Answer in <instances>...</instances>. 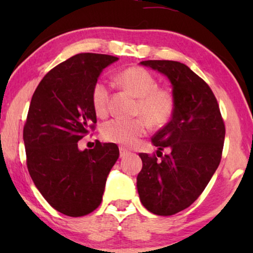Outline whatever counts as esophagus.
<instances>
[{"label": "esophagus", "mask_w": 253, "mask_h": 253, "mask_svg": "<svg viewBox=\"0 0 253 253\" xmlns=\"http://www.w3.org/2000/svg\"><path fill=\"white\" fill-rule=\"evenodd\" d=\"M129 154H130L129 151H126V148H123V147H120V157L121 158L126 157V155H129Z\"/></svg>", "instance_id": "1"}]
</instances>
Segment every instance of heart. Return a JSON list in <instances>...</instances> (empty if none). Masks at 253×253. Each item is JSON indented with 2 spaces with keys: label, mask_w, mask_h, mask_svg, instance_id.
<instances>
[{
  "label": "heart",
  "mask_w": 253,
  "mask_h": 253,
  "mask_svg": "<svg viewBox=\"0 0 253 253\" xmlns=\"http://www.w3.org/2000/svg\"><path fill=\"white\" fill-rule=\"evenodd\" d=\"M117 82L124 89L136 96L134 120L114 119L101 127L102 138L110 143L131 147L147 133L151 127H162L170 121L175 110V98L167 88L158 87V81L146 69L129 67L117 75ZM91 102L96 115L108 112L109 86L105 79H98L92 86Z\"/></svg>",
  "instance_id": "1"
}]
</instances>
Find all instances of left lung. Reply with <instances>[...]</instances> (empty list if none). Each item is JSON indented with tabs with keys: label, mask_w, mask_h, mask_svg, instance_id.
I'll return each instance as SVG.
<instances>
[{
	"label": "left lung",
	"mask_w": 253,
	"mask_h": 253,
	"mask_svg": "<svg viewBox=\"0 0 253 253\" xmlns=\"http://www.w3.org/2000/svg\"><path fill=\"white\" fill-rule=\"evenodd\" d=\"M140 64L167 76L172 85L171 120L152 138L157 155L139 153L137 189L145 209L168 216L188 209L202 195L222 157L226 127L212 89L185 64L148 60ZM167 147L168 155L161 151Z\"/></svg>",
	"instance_id": "left-lung-1"
}]
</instances>
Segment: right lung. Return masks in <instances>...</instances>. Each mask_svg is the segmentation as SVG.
Instances as JSON below:
<instances>
[{
  "instance_id": "1",
  "label": "right lung",
  "mask_w": 253,
  "mask_h": 253,
  "mask_svg": "<svg viewBox=\"0 0 253 253\" xmlns=\"http://www.w3.org/2000/svg\"><path fill=\"white\" fill-rule=\"evenodd\" d=\"M117 60L105 54L75 55L44 76L31 100L23 131L27 169L48 204L68 216L98 209L107 176L119 159L114 143L78 148V141L95 129L92 86Z\"/></svg>"
}]
</instances>
